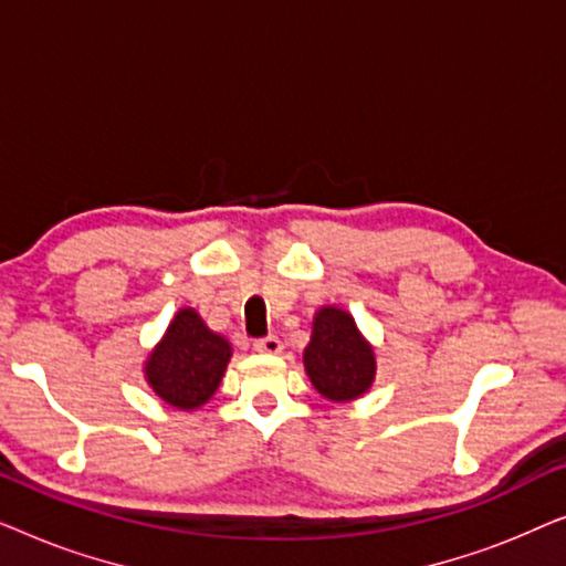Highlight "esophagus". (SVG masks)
Masks as SVG:
<instances>
[{"instance_id": "1", "label": "esophagus", "mask_w": 566, "mask_h": 566, "mask_svg": "<svg viewBox=\"0 0 566 566\" xmlns=\"http://www.w3.org/2000/svg\"><path fill=\"white\" fill-rule=\"evenodd\" d=\"M254 350H258V353H265V355H277V353L283 350V343H281V337L268 335V337L254 339Z\"/></svg>"}]
</instances>
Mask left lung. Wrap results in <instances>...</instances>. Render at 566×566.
<instances>
[{
  "label": "left lung",
  "mask_w": 566,
  "mask_h": 566,
  "mask_svg": "<svg viewBox=\"0 0 566 566\" xmlns=\"http://www.w3.org/2000/svg\"><path fill=\"white\" fill-rule=\"evenodd\" d=\"M304 368L324 399L353 401L374 384L376 355L350 314L322 306L314 316L312 343L304 350Z\"/></svg>",
  "instance_id": "8db88e82"
}]
</instances>
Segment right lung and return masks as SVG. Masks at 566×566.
I'll return each instance as SVG.
<instances>
[{
  "label": "right lung",
  "instance_id": "add662e5",
  "mask_svg": "<svg viewBox=\"0 0 566 566\" xmlns=\"http://www.w3.org/2000/svg\"><path fill=\"white\" fill-rule=\"evenodd\" d=\"M231 345L206 327L196 308H180L144 363L146 381L175 409L203 407L219 389Z\"/></svg>",
  "mask_w": 566,
  "mask_h": 566
}]
</instances>
